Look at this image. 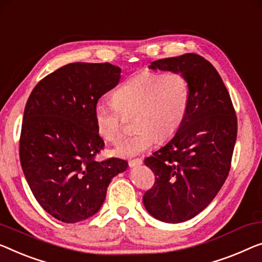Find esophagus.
Segmentation results:
<instances>
[{
	"label": "esophagus",
	"instance_id": "34e87169",
	"mask_svg": "<svg viewBox=\"0 0 262 262\" xmlns=\"http://www.w3.org/2000/svg\"><path fill=\"white\" fill-rule=\"evenodd\" d=\"M141 163H142L141 159H134V160H129L128 165H129V167H136V166L141 165Z\"/></svg>",
	"mask_w": 262,
	"mask_h": 262
}]
</instances>
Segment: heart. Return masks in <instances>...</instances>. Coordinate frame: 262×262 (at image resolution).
I'll list each match as a JSON object with an SVG mask.
<instances>
[{
	"label": "heart",
	"instance_id": "b5f03b06",
	"mask_svg": "<svg viewBox=\"0 0 262 262\" xmlns=\"http://www.w3.org/2000/svg\"><path fill=\"white\" fill-rule=\"evenodd\" d=\"M190 101L189 83L180 73H146L134 76L113 93V103H96L94 109L100 136L116 144L123 135L122 118L133 116L135 132L114 149L121 158L143 153L158 141L177 134Z\"/></svg>",
	"mask_w": 262,
	"mask_h": 262
}]
</instances>
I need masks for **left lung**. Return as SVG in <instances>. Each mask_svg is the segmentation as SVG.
<instances>
[{"mask_svg": "<svg viewBox=\"0 0 262 262\" xmlns=\"http://www.w3.org/2000/svg\"><path fill=\"white\" fill-rule=\"evenodd\" d=\"M150 69L180 73L190 88L185 121L165 146L144 159L155 183L142 200L160 221L179 224L202 212L231 169L237 121L231 96L216 69L193 53L151 62Z\"/></svg>", "mask_w": 262, "mask_h": 262, "instance_id": "left-lung-1", "label": "left lung"}]
</instances>
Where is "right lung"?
I'll list each match as a JSON object with an SVG mask.
<instances>
[{"mask_svg": "<svg viewBox=\"0 0 262 262\" xmlns=\"http://www.w3.org/2000/svg\"><path fill=\"white\" fill-rule=\"evenodd\" d=\"M120 74L111 63L66 64L38 82L27 101L19 138L23 174L42 208L66 224L99 212L112 179L128 167L116 158L94 160L104 147L94 109Z\"/></svg>", "mask_w": 262, "mask_h": 262, "instance_id": "add662e5", "label": "right lung"}]
</instances>
